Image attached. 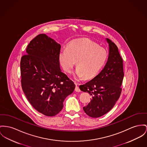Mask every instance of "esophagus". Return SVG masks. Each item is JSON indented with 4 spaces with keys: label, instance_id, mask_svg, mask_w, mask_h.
<instances>
[{
    "label": "esophagus",
    "instance_id": "34e87169",
    "mask_svg": "<svg viewBox=\"0 0 147 147\" xmlns=\"http://www.w3.org/2000/svg\"><path fill=\"white\" fill-rule=\"evenodd\" d=\"M75 84H76V88H75V90L76 91V92H80L81 91V90L79 88V87L78 86V84L77 83V82L76 81H75Z\"/></svg>",
    "mask_w": 147,
    "mask_h": 147
}]
</instances>
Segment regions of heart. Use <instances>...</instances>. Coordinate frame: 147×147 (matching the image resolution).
Returning a JSON list of instances; mask_svg holds the SVG:
<instances>
[{"label":"heart","mask_w":147,"mask_h":147,"mask_svg":"<svg viewBox=\"0 0 147 147\" xmlns=\"http://www.w3.org/2000/svg\"><path fill=\"white\" fill-rule=\"evenodd\" d=\"M107 51L88 39L71 43L67 48H62L59 53V62L65 71L71 72L76 65L74 72L78 78H90L95 76L104 65L107 59Z\"/></svg>","instance_id":"1"}]
</instances>
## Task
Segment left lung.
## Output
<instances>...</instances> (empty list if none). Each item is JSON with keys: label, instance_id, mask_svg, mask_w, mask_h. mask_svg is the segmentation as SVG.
<instances>
[{"label": "left lung", "instance_id": "obj_1", "mask_svg": "<svg viewBox=\"0 0 147 147\" xmlns=\"http://www.w3.org/2000/svg\"><path fill=\"white\" fill-rule=\"evenodd\" d=\"M106 40L109 49L105 67L96 76L79 87L92 96L88 105L83 107L90 117H100L107 114L114 107L121 92L120 87L124 78L123 59L116 45L108 38Z\"/></svg>", "mask_w": 147, "mask_h": 147}]
</instances>
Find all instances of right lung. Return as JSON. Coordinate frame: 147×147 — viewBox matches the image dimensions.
<instances>
[{"instance_id":"obj_1","label":"right lung","mask_w":147,"mask_h":147,"mask_svg":"<svg viewBox=\"0 0 147 147\" xmlns=\"http://www.w3.org/2000/svg\"><path fill=\"white\" fill-rule=\"evenodd\" d=\"M60 49L54 39L40 34L30 42L20 61L22 90L32 107L48 117L61 111L65 99L75 88L60 69Z\"/></svg>"}]
</instances>
